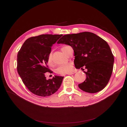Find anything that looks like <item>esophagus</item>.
<instances>
[{"mask_svg": "<svg viewBox=\"0 0 127 127\" xmlns=\"http://www.w3.org/2000/svg\"><path fill=\"white\" fill-rule=\"evenodd\" d=\"M76 72V71H72V72H70L68 73V74H67V75H72V74H75Z\"/></svg>", "mask_w": 127, "mask_h": 127, "instance_id": "1", "label": "esophagus"}]
</instances>
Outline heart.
Segmentation results:
<instances>
[{
	"mask_svg": "<svg viewBox=\"0 0 127 127\" xmlns=\"http://www.w3.org/2000/svg\"><path fill=\"white\" fill-rule=\"evenodd\" d=\"M69 47V46H64L61 47L62 51L65 53L66 55H67ZM47 63L49 65H51L52 63V55L51 53H49V54L47 57ZM73 68H74V66H73L72 64L69 63L59 66V67L56 69L55 72L58 74L64 75L71 72L73 70Z\"/></svg>",
	"mask_w": 127,
	"mask_h": 127,
	"instance_id": "1",
	"label": "heart"
}]
</instances>
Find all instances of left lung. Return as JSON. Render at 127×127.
<instances>
[{"instance_id":"obj_1","label":"left lung","mask_w":127,"mask_h":127,"mask_svg":"<svg viewBox=\"0 0 127 127\" xmlns=\"http://www.w3.org/2000/svg\"><path fill=\"white\" fill-rule=\"evenodd\" d=\"M70 46L74 51V63L77 69L83 68L85 80L78 85L81 90L95 93L108 84L113 69L114 58L105 41L94 33L83 32L63 35L57 42Z\"/></svg>"}]
</instances>
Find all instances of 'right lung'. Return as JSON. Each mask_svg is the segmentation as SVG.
<instances>
[{"mask_svg":"<svg viewBox=\"0 0 127 127\" xmlns=\"http://www.w3.org/2000/svg\"><path fill=\"white\" fill-rule=\"evenodd\" d=\"M62 34H42L28 38L17 53V69L22 81L29 91L36 95H51L60 87L64 77L55 76L46 79L53 72L48 67L47 57L51 46Z\"/></svg>","mask_w":127,"mask_h":127,"instance_id":"obj_1","label":"right lung"}]
</instances>
